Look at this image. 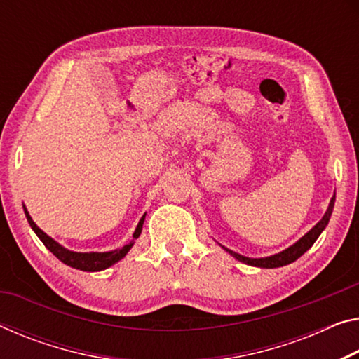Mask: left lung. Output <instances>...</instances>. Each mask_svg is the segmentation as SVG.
Segmentation results:
<instances>
[{"label": "left lung", "instance_id": "8db88e82", "mask_svg": "<svg viewBox=\"0 0 359 359\" xmlns=\"http://www.w3.org/2000/svg\"><path fill=\"white\" fill-rule=\"evenodd\" d=\"M334 201H335V196H332L331 203H329V208L326 210V214H324V217L318 222V224L313 226V229L306 233L305 236L300 238V240L295 244H292L291 248H287L286 251L271 255V257H265V259H249V257H244V255L230 251V249H226V251H229L233 257L238 259L240 262H244V264H248V265L262 266V269H276V266L291 264V262L297 260L300 255L309 251V249L313 246V243L318 240V236L321 235V231L326 229L327 222H329V219H331L332 209H334Z\"/></svg>", "mask_w": 359, "mask_h": 359}]
</instances>
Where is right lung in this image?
<instances>
[{
    "instance_id": "1",
    "label": "right lung",
    "mask_w": 359,
    "mask_h": 359,
    "mask_svg": "<svg viewBox=\"0 0 359 359\" xmlns=\"http://www.w3.org/2000/svg\"><path fill=\"white\" fill-rule=\"evenodd\" d=\"M25 215H27V220L33 229V231L36 233L38 238L43 241L44 246H46L57 259H59L60 262H64L65 265H70V266H73V269H78L83 271L105 270V269H108V266H111L113 264H116L118 260H121L124 255L129 252V249L133 248L135 238H139L140 231H142V225H144V220H145V215H144V217H142L139 222L137 229H135V231H134V236H133L134 240L129 241L128 244H124L121 249H116V251H111V252H73V251H68V249H65V248H62L59 243H55L53 238H49L41 229H38L35 222L32 220L30 214L27 212V209H25Z\"/></svg>"
}]
</instances>
